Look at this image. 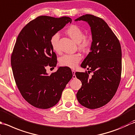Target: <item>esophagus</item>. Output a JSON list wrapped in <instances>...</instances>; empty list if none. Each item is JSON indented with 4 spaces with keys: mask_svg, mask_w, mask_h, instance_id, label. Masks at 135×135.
I'll return each instance as SVG.
<instances>
[{
    "mask_svg": "<svg viewBox=\"0 0 135 135\" xmlns=\"http://www.w3.org/2000/svg\"><path fill=\"white\" fill-rule=\"evenodd\" d=\"M72 73H73V79H76V76L75 75V71L74 70H72Z\"/></svg>",
    "mask_w": 135,
    "mask_h": 135,
    "instance_id": "34e87169",
    "label": "esophagus"
}]
</instances>
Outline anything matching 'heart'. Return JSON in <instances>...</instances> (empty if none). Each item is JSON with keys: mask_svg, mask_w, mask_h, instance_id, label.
Wrapping results in <instances>:
<instances>
[{"mask_svg": "<svg viewBox=\"0 0 135 135\" xmlns=\"http://www.w3.org/2000/svg\"><path fill=\"white\" fill-rule=\"evenodd\" d=\"M66 34L75 42L79 43L80 48L86 49L89 47L91 43L90 38L84 36V32L80 27L77 25H71L66 30ZM59 34L56 32L53 34L50 38V44L53 50L58 52ZM81 59V56L80 54H66L60 57V64L63 66H67L70 68H75Z\"/></svg>", "mask_w": 135, "mask_h": 135, "instance_id": "obj_1", "label": "heart"}]
</instances>
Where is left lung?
Segmentation results:
<instances>
[{
	"label": "left lung",
	"instance_id": "obj_1",
	"mask_svg": "<svg viewBox=\"0 0 135 135\" xmlns=\"http://www.w3.org/2000/svg\"><path fill=\"white\" fill-rule=\"evenodd\" d=\"M89 24L92 34L90 52L81 67L93 72L76 73L82 86L77 93L79 103L89 109L105 105L117 92L122 71V51L119 41L106 22L91 15H83L75 21Z\"/></svg>",
	"mask_w": 135,
	"mask_h": 135
}]
</instances>
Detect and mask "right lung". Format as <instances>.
<instances>
[{
  "mask_svg": "<svg viewBox=\"0 0 135 135\" xmlns=\"http://www.w3.org/2000/svg\"><path fill=\"white\" fill-rule=\"evenodd\" d=\"M71 21L69 17L41 16L29 22L18 35L11 56L14 78L23 97L36 108L55 105L72 78L68 67H59L50 75L45 69L57 64L49 42L51 36Z\"/></svg>",
  "mask_w": 135,
  "mask_h": 135,
  "instance_id": "add662e5",
  "label": "right lung"
}]
</instances>
